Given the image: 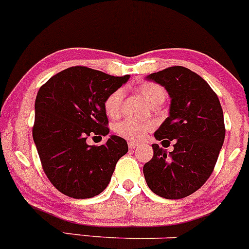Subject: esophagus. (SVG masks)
I'll return each instance as SVG.
<instances>
[{
  "mask_svg": "<svg viewBox=\"0 0 249 249\" xmlns=\"http://www.w3.org/2000/svg\"><path fill=\"white\" fill-rule=\"evenodd\" d=\"M138 146H139V144L135 143V142H132V141L128 142V147H129L130 149H135V148L138 147Z\"/></svg>",
  "mask_w": 249,
  "mask_h": 249,
  "instance_id": "1",
  "label": "esophagus"
}]
</instances>
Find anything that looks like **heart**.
Masks as SVG:
<instances>
[{"instance_id": "obj_1", "label": "heart", "mask_w": 249, "mask_h": 249, "mask_svg": "<svg viewBox=\"0 0 249 249\" xmlns=\"http://www.w3.org/2000/svg\"><path fill=\"white\" fill-rule=\"evenodd\" d=\"M139 93L143 96L146 102L152 107L162 103L166 99V90L158 83L142 82L138 86ZM122 100H124V90L116 89L106 97L103 107L106 114L109 117H117L121 111ZM154 125L150 122H135L133 120H124L115 125V132L121 138L129 141H141L147 136V134L153 130Z\"/></svg>"}]
</instances>
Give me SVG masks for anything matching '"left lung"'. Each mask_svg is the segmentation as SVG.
<instances>
[{
    "mask_svg": "<svg viewBox=\"0 0 249 249\" xmlns=\"http://www.w3.org/2000/svg\"><path fill=\"white\" fill-rule=\"evenodd\" d=\"M168 91L169 116L154 136L162 144H173L166 154L153 144L154 155L143 166L148 187L159 196L177 200L205 185L213 173L225 140V121L219 97L200 75L173 66L148 75ZM164 147V146H163Z\"/></svg>",
    "mask_w": 249,
    "mask_h": 249,
    "instance_id": "obj_1",
    "label": "left lung"
}]
</instances>
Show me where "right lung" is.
<instances>
[{
	"mask_svg": "<svg viewBox=\"0 0 249 249\" xmlns=\"http://www.w3.org/2000/svg\"><path fill=\"white\" fill-rule=\"evenodd\" d=\"M129 79L75 66L41 86L35 100L33 139L42 168L53 186L74 199H88L106 189L116 162L128 152L124 139L111 135L101 146L89 136L109 133L106 97Z\"/></svg>",
	"mask_w": 249,
	"mask_h": 249,
	"instance_id": "1",
	"label": "right lung"
}]
</instances>
